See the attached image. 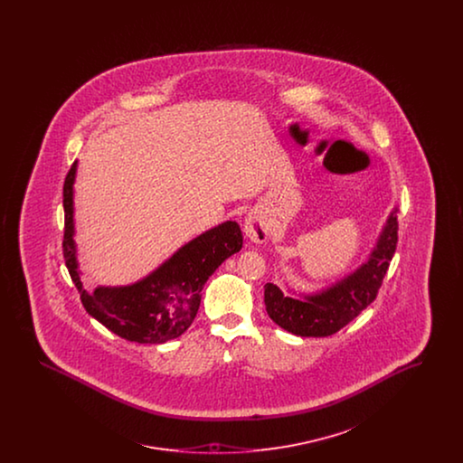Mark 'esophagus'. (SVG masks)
<instances>
[{"mask_svg": "<svg viewBox=\"0 0 463 463\" xmlns=\"http://www.w3.org/2000/svg\"><path fill=\"white\" fill-rule=\"evenodd\" d=\"M242 231H244V236L251 242L262 244L269 240V225L264 221V217L257 212H251L244 217Z\"/></svg>", "mask_w": 463, "mask_h": 463, "instance_id": "esophagus-1", "label": "esophagus"}]
</instances>
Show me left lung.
I'll list each match as a JSON object with an SVG mask.
<instances>
[{"label": "left lung", "mask_w": 463, "mask_h": 463, "mask_svg": "<svg viewBox=\"0 0 463 463\" xmlns=\"http://www.w3.org/2000/svg\"><path fill=\"white\" fill-rule=\"evenodd\" d=\"M397 208L382 227L368 260L330 287L314 293L291 295L274 283L264 287L269 317L297 336H330L368 307L382 287L397 244Z\"/></svg>", "instance_id": "obj_1"}]
</instances>
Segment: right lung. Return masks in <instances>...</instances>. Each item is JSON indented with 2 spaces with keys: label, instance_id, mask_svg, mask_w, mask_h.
Here are the masks:
<instances>
[{
  "label": "right lung",
  "instance_id": "obj_1",
  "mask_svg": "<svg viewBox=\"0 0 463 463\" xmlns=\"http://www.w3.org/2000/svg\"><path fill=\"white\" fill-rule=\"evenodd\" d=\"M78 161L64 182V259L83 307L118 336L137 344H165L191 326L201 304V289L219 265L238 253L242 234L238 222L227 221L180 246L146 278L127 287H97L89 293L81 283L74 241V180Z\"/></svg>",
  "mask_w": 463,
  "mask_h": 463
}]
</instances>
